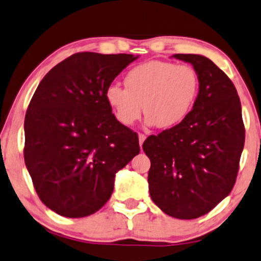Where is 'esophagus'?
Returning <instances> with one entry per match:
<instances>
[{"instance_id": "1", "label": "esophagus", "mask_w": 261, "mask_h": 261, "mask_svg": "<svg viewBox=\"0 0 261 261\" xmlns=\"http://www.w3.org/2000/svg\"><path fill=\"white\" fill-rule=\"evenodd\" d=\"M145 138H147V137H145V135H143V134L138 135V140H140V145L143 144V142L145 141Z\"/></svg>"}]
</instances>
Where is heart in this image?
<instances>
[{
    "label": "heart",
    "instance_id": "heart-1",
    "mask_svg": "<svg viewBox=\"0 0 261 261\" xmlns=\"http://www.w3.org/2000/svg\"><path fill=\"white\" fill-rule=\"evenodd\" d=\"M125 86L126 88L112 83L105 94L119 123L130 126L140 119L144 110L148 125L169 128L181 123L190 113L198 94L199 79L189 64L149 61L127 72Z\"/></svg>",
    "mask_w": 261,
    "mask_h": 261
}]
</instances>
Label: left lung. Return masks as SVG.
I'll return each mask as SVG.
<instances>
[{
	"instance_id": "left-lung-1",
	"label": "left lung",
	"mask_w": 261,
	"mask_h": 261,
	"mask_svg": "<svg viewBox=\"0 0 261 261\" xmlns=\"http://www.w3.org/2000/svg\"><path fill=\"white\" fill-rule=\"evenodd\" d=\"M193 65L199 92L181 123L149 136V192L168 216L193 220L230 193L245 144L241 102L230 79L209 58L176 54Z\"/></svg>"
}]
</instances>
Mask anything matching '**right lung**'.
Here are the masks:
<instances>
[{"label": "right lung", "mask_w": 261, "mask_h": 261, "mask_svg": "<svg viewBox=\"0 0 261 261\" xmlns=\"http://www.w3.org/2000/svg\"><path fill=\"white\" fill-rule=\"evenodd\" d=\"M138 56L79 52L51 69L25 117L23 158L48 209L80 218L105 205L116 173L140 152L136 133L114 117L106 89Z\"/></svg>", "instance_id": "1"}]
</instances>
